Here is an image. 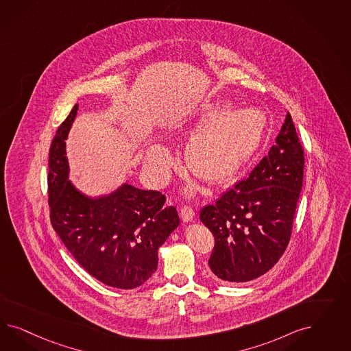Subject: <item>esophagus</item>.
I'll return each mask as SVG.
<instances>
[{
  "mask_svg": "<svg viewBox=\"0 0 351 351\" xmlns=\"http://www.w3.org/2000/svg\"><path fill=\"white\" fill-rule=\"evenodd\" d=\"M180 216L184 223H189L194 217V211L191 210L189 206H184L180 210Z\"/></svg>",
  "mask_w": 351,
  "mask_h": 351,
  "instance_id": "esophagus-1",
  "label": "esophagus"
}]
</instances>
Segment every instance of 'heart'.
Listing matches in <instances>:
<instances>
[{"instance_id":"obj_1","label":"heart","mask_w":351,"mask_h":351,"mask_svg":"<svg viewBox=\"0 0 351 351\" xmlns=\"http://www.w3.org/2000/svg\"><path fill=\"white\" fill-rule=\"evenodd\" d=\"M204 128L203 129L202 128ZM201 128L186 148L188 169L208 182L230 179L255 153L265 131V117L255 108L232 110L213 103L203 106L189 128ZM145 162L150 170L163 173L172 165L169 149L154 144L147 150Z\"/></svg>"}]
</instances>
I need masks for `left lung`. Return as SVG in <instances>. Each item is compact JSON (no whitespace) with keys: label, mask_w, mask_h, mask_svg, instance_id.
<instances>
[{"label":"left lung","mask_w":351,"mask_h":351,"mask_svg":"<svg viewBox=\"0 0 351 351\" xmlns=\"http://www.w3.org/2000/svg\"><path fill=\"white\" fill-rule=\"evenodd\" d=\"M304 181V149L287 113L274 145L245 180L204 206L202 221L215 237L208 260L223 282L265 274L287 248Z\"/></svg>","instance_id":"1"}]
</instances>
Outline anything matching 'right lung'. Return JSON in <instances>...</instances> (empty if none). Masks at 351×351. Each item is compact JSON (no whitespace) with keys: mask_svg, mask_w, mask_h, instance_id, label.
I'll use <instances>...</instances> for the list:
<instances>
[{"mask_svg":"<svg viewBox=\"0 0 351 351\" xmlns=\"http://www.w3.org/2000/svg\"><path fill=\"white\" fill-rule=\"evenodd\" d=\"M75 104L59 126L49 154L50 220L64 245L88 274L109 287L131 289L147 282L158 265V248L180 223L166 197L123 184L91 198L69 181L65 140Z\"/></svg>","mask_w":351,"mask_h":351,"instance_id":"1","label":"right lung"}]
</instances>
